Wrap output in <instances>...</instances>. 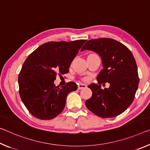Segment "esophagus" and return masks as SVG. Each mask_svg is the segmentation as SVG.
<instances>
[{
	"label": "esophagus",
	"mask_w": 150,
	"mask_h": 150,
	"mask_svg": "<svg viewBox=\"0 0 150 150\" xmlns=\"http://www.w3.org/2000/svg\"><path fill=\"white\" fill-rule=\"evenodd\" d=\"M87 87V85L85 84H83V83H79V84L78 85V89L79 90H81V89H83V88H86Z\"/></svg>",
	"instance_id": "34e87169"
}]
</instances>
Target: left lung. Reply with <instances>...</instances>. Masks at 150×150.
Instances as JSON below:
<instances>
[{"label": "left lung", "mask_w": 150, "mask_h": 150, "mask_svg": "<svg viewBox=\"0 0 150 150\" xmlns=\"http://www.w3.org/2000/svg\"><path fill=\"white\" fill-rule=\"evenodd\" d=\"M87 50L99 55L103 69L96 77L98 84L88 86L93 95L86 100L85 105L101 118L115 117L129 107L138 89L135 59L128 47L111 38L88 40L81 51ZM103 82H108L110 87L102 90L100 84Z\"/></svg>", "instance_id": "1"}]
</instances>
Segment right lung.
I'll return each mask as SVG.
<instances>
[{
	"label": "right lung",
	"instance_id": "obj_1",
	"mask_svg": "<svg viewBox=\"0 0 150 150\" xmlns=\"http://www.w3.org/2000/svg\"><path fill=\"white\" fill-rule=\"evenodd\" d=\"M85 40L50 42L40 45L28 55L18 76L19 94L32 115L50 120L62 112L69 93L77 89L74 82L55 87L57 74L69 72L71 63Z\"/></svg>",
	"mask_w": 150,
	"mask_h": 150
}]
</instances>
